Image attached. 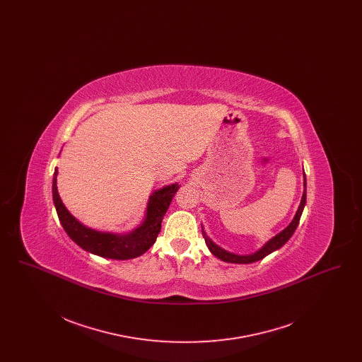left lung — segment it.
Here are the masks:
<instances>
[{"label":"left lung","instance_id":"8db88e82","mask_svg":"<svg viewBox=\"0 0 362 362\" xmlns=\"http://www.w3.org/2000/svg\"><path fill=\"white\" fill-rule=\"evenodd\" d=\"M305 202H307V179H305V173H304V192H303L301 204H300V206H298V210H297V213H296L292 223L289 224V226H286L281 233H278L276 236H274L272 240L267 241L255 254H252V255H244V257L230 254V252H228V251H225L223 248H220L218 245H216L213 241L210 240V239L207 238L204 228H202V235H204V239L206 241L207 248L210 250V252H211L214 257H217V258L221 259V260H224V262H229V263H252V262L260 260V259L267 257L269 254L274 252L278 248H281L286 241L292 238V235L294 233L297 225L300 223V217H301V214H303Z\"/></svg>","mask_w":362,"mask_h":362}]
</instances>
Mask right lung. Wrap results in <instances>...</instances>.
<instances>
[{
  "mask_svg": "<svg viewBox=\"0 0 362 362\" xmlns=\"http://www.w3.org/2000/svg\"><path fill=\"white\" fill-rule=\"evenodd\" d=\"M57 173L58 171L55 170L54 177H52V199L57 209L58 218L64 226L65 232L69 235L71 240L78 244L86 251L103 258L117 259V260L137 258L155 244L161 229L163 217L171 205V201L176 191L179 189V185L175 183L156 191L148 204V213L144 224L132 233L112 235V233H104V232L89 229L84 225L80 224L70 214L58 195Z\"/></svg>",
  "mask_w": 362,
  "mask_h": 362,
  "instance_id": "1",
  "label": "right lung"
}]
</instances>
